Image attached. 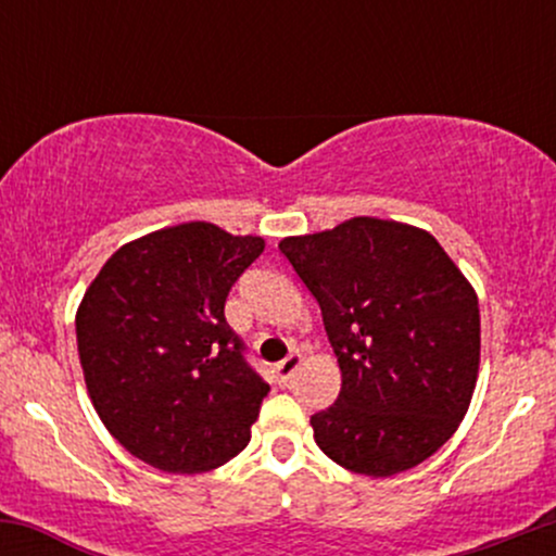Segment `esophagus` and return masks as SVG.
I'll return each instance as SVG.
<instances>
[{
	"mask_svg": "<svg viewBox=\"0 0 556 556\" xmlns=\"http://www.w3.org/2000/svg\"><path fill=\"white\" fill-rule=\"evenodd\" d=\"M298 366H300V355L298 353H290L282 363H277V366H274V374H277L279 384H287V381H290L292 376H295Z\"/></svg>",
	"mask_w": 556,
	"mask_h": 556,
	"instance_id": "esophagus-1",
	"label": "esophagus"
}]
</instances>
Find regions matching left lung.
<instances>
[{
  "mask_svg": "<svg viewBox=\"0 0 556 556\" xmlns=\"http://www.w3.org/2000/svg\"><path fill=\"white\" fill-rule=\"evenodd\" d=\"M279 251L321 308L342 371L314 439L342 468H416L457 431L481 358L478 298L424 229L355 216Z\"/></svg>",
  "mask_w": 556,
  "mask_h": 556,
  "instance_id": "left-lung-1",
  "label": "left lung"
}]
</instances>
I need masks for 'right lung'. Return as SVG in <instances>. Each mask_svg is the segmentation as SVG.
I'll return each instance as SVG.
<instances>
[{
  "label": "right lung",
  "mask_w": 556,
  "mask_h": 556,
  "mask_svg": "<svg viewBox=\"0 0 556 556\" xmlns=\"http://www.w3.org/2000/svg\"><path fill=\"white\" fill-rule=\"evenodd\" d=\"M264 240L188 222L127 242L75 316L88 394L110 433L167 473H203L251 442L269 384L225 318Z\"/></svg>",
  "instance_id": "obj_1"
}]
</instances>
